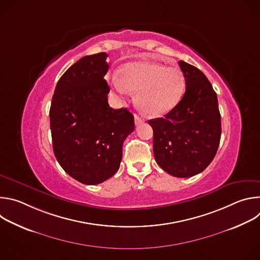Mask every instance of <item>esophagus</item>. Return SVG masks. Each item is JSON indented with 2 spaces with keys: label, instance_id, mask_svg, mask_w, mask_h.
Instances as JSON below:
<instances>
[{
  "label": "esophagus",
  "instance_id": "1",
  "mask_svg": "<svg viewBox=\"0 0 260 260\" xmlns=\"http://www.w3.org/2000/svg\"><path fill=\"white\" fill-rule=\"evenodd\" d=\"M135 123H136V125L142 124V123H144V119H142V118L139 117L138 115H135Z\"/></svg>",
  "mask_w": 260,
  "mask_h": 260
}]
</instances>
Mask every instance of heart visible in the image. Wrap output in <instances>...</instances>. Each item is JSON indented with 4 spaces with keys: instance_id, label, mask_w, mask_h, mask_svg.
Segmentation results:
<instances>
[{
    "instance_id": "1",
    "label": "heart",
    "mask_w": 260,
    "mask_h": 260,
    "mask_svg": "<svg viewBox=\"0 0 260 260\" xmlns=\"http://www.w3.org/2000/svg\"><path fill=\"white\" fill-rule=\"evenodd\" d=\"M112 83L121 93L136 92L135 102L148 116H161L174 109L183 96L185 80L180 69L148 60L123 64Z\"/></svg>"
}]
</instances>
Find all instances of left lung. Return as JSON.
I'll use <instances>...</instances> for the list:
<instances>
[{
  "instance_id": "8db88e82",
  "label": "left lung",
  "mask_w": 260,
  "mask_h": 260,
  "mask_svg": "<svg viewBox=\"0 0 260 260\" xmlns=\"http://www.w3.org/2000/svg\"><path fill=\"white\" fill-rule=\"evenodd\" d=\"M185 93L165 118L148 121L153 128V152L168 174L188 178L203 172L214 159L221 137L217 94L205 74L179 61Z\"/></svg>"
}]
</instances>
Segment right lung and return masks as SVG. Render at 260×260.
Instances as JSON below:
<instances>
[{
    "mask_svg": "<svg viewBox=\"0 0 260 260\" xmlns=\"http://www.w3.org/2000/svg\"><path fill=\"white\" fill-rule=\"evenodd\" d=\"M107 56L86 55L71 66L56 84L49 111L58 164L87 185L100 184L118 171L122 144L135 129L126 108L115 110L108 104Z\"/></svg>",
    "mask_w": 260,
    "mask_h": 260,
    "instance_id": "1",
    "label": "right lung"
}]
</instances>
